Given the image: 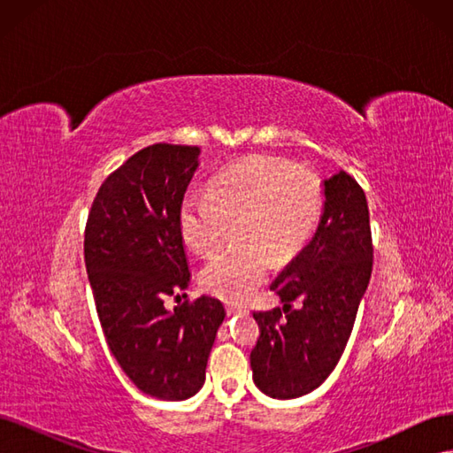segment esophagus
I'll return each instance as SVG.
<instances>
[{
  "label": "esophagus",
  "mask_w": 453,
  "mask_h": 453,
  "mask_svg": "<svg viewBox=\"0 0 453 453\" xmlns=\"http://www.w3.org/2000/svg\"><path fill=\"white\" fill-rule=\"evenodd\" d=\"M226 313L228 315H240V313H245V308L236 306V304H226Z\"/></svg>",
  "instance_id": "obj_1"
}]
</instances>
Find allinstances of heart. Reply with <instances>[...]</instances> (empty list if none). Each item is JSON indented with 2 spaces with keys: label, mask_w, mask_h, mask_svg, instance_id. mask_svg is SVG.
<instances>
[{
  "label": "heart",
  "mask_w": 453,
  "mask_h": 453,
  "mask_svg": "<svg viewBox=\"0 0 453 453\" xmlns=\"http://www.w3.org/2000/svg\"><path fill=\"white\" fill-rule=\"evenodd\" d=\"M323 210L325 190L311 170L257 155L219 175L211 193H188L180 208V228L187 248L210 257L238 225L240 248L215 255L200 281L217 298L240 304L266 283L270 257L287 263L306 248Z\"/></svg>",
  "instance_id": "1"
}]
</instances>
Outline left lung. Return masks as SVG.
<instances>
[{
	"instance_id": "obj_1",
	"label": "left lung",
	"mask_w": 453,
	"mask_h": 453,
	"mask_svg": "<svg viewBox=\"0 0 453 453\" xmlns=\"http://www.w3.org/2000/svg\"><path fill=\"white\" fill-rule=\"evenodd\" d=\"M372 255L365 190L340 170L325 181L318 232L270 287L283 308L253 313L260 334L250 359L260 391L296 399L333 372L368 287ZM295 299L303 303L298 311L292 308Z\"/></svg>"
}]
</instances>
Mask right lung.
I'll return each instance as SVG.
<instances>
[{
	"instance_id": "right-lung-1",
	"label": "right lung",
	"mask_w": 453,
	"mask_h": 453,
	"mask_svg": "<svg viewBox=\"0 0 453 453\" xmlns=\"http://www.w3.org/2000/svg\"><path fill=\"white\" fill-rule=\"evenodd\" d=\"M198 153L172 143L138 150L105 177L85 228V265L107 346L135 388L164 401L202 388L225 319L221 300L211 296L164 308L190 278L180 208Z\"/></svg>"
}]
</instances>
